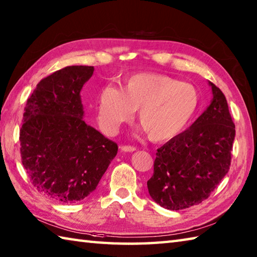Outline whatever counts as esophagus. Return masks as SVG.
Masks as SVG:
<instances>
[{
  "label": "esophagus",
  "mask_w": 257,
  "mask_h": 257,
  "mask_svg": "<svg viewBox=\"0 0 257 257\" xmlns=\"http://www.w3.org/2000/svg\"><path fill=\"white\" fill-rule=\"evenodd\" d=\"M120 150L124 152H134L135 150H137V148L131 147V145H122V147H120Z\"/></svg>",
  "instance_id": "obj_1"
}]
</instances>
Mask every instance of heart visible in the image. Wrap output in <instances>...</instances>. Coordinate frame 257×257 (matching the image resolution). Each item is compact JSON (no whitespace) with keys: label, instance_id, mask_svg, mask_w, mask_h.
I'll list each match as a JSON object with an SVG mask.
<instances>
[{"label":"heart","instance_id":"obj_1","mask_svg":"<svg viewBox=\"0 0 257 257\" xmlns=\"http://www.w3.org/2000/svg\"><path fill=\"white\" fill-rule=\"evenodd\" d=\"M199 104L195 86L158 72L130 76L120 88L106 86L98 96L99 122L114 132L132 117L138 119L150 140L163 142L176 138L192 119Z\"/></svg>","mask_w":257,"mask_h":257}]
</instances>
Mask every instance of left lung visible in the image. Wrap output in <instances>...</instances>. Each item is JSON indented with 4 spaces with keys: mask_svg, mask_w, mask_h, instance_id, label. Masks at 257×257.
<instances>
[{
    "mask_svg": "<svg viewBox=\"0 0 257 257\" xmlns=\"http://www.w3.org/2000/svg\"><path fill=\"white\" fill-rule=\"evenodd\" d=\"M212 99L192 125L158 149L148 180L152 199L180 210L207 199L229 170L235 125L222 91L210 81Z\"/></svg>",
    "mask_w": 257,
    "mask_h": 257,
    "instance_id": "obj_1",
    "label": "left lung"
}]
</instances>
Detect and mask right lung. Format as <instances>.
<instances>
[{"mask_svg": "<svg viewBox=\"0 0 257 257\" xmlns=\"http://www.w3.org/2000/svg\"><path fill=\"white\" fill-rule=\"evenodd\" d=\"M91 66H68L43 78L28 98L21 158L32 185L62 204L85 199L117 154V144L84 120L80 91Z\"/></svg>", "mask_w": 257, "mask_h": 257, "instance_id": "add662e5", "label": "right lung"}]
</instances>
